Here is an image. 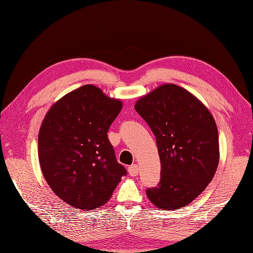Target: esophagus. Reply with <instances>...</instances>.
I'll return each instance as SVG.
<instances>
[{"instance_id":"obj_1","label":"esophagus","mask_w":253,"mask_h":253,"mask_svg":"<svg viewBox=\"0 0 253 253\" xmlns=\"http://www.w3.org/2000/svg\"><path fill=\"white\" fill-rule=\"evenodd\" d=\"M127 171H128L129 175L133 176V177H135V176H137V175H138V173H139V168H138V166H137V165H132V166L128 167Z\"/></svg>"}]
</instances>
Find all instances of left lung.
Wrapping results in <instances>:
<instances>
[{"instance_id":"8db88e82","label":"left lung","mask_w":253,"mask_h":253,"mask_svg":"<svg viewBox=\"0 0 253 253\" xmlns=\"http://www.w3.org/2000/svg\"><path fill=\"white\" fill-rule=\"evenodd\" d=\"M134 108L156 137L160 181L147 190L158 209L187 207L214 177L219 162L217 126L208 108L173 83L140 97Z\"/></svg>"}]
</instances>
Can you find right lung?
<instances>
[{"label": "right lung", "instance_id": "add662e5", "mask_svg": "<svg viewBox=\"0 0 253 253\" xmlns=\"http://www.w3.org/2000/svg\"><path fill=\"white\" fill-rule=\"evenodd\" d=\"M121 109L120 99L86 84L60 98L42 121L38 136L42 174L52 192L76 209L105 205L126 174L108 138Z\"/></svg>", "mask_w": 253, "mask_h": 253}]
</instances>
